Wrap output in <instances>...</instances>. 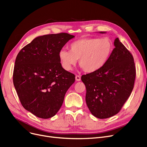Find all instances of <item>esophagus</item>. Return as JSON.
Returning a JSON list of instances; mask_svg holds the SVG:
<instances>
[{
	"label": "esophagus",
	"mask_w": 147,
	"mask_h": 147,
	"mask_svg": "<svg viewBox=\"0 0 147 147\" xmlns=\"http://www.w3.org/2000/svg\"><path fill=\"white\" fill-rule=\"evenodd\" d=\"M76 81H80V80H81V77L80 76H78V75H76Z\"/></svg>",
	"instance_id": "obj_1"
}]
</instances>
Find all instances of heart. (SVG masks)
<instances>
[{
    "label": "heart",
    "mask_w": 147,
    "mask_h": 147,
    "mask_svg": "<svg viewBox=\"0 0 147 147\" xmlns=\"http://www.w3.org/2000/svg\"><path fill=\"white\" fill-rule=\"evenodd\" d=\"M113 50V44L109 38H82L69 45V51L61 49L58 58L66 71H71L79 59L84 71L94 73L105 65Z\"/></svg>",
    "instance_id": "obj_1"
}]
</instances>
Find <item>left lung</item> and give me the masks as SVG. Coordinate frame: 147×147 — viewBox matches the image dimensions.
I'll list each match as a JSON object with an SVG mask.
<instances>
[{"instance_id":"left-lung-1","label":"left lung","mask_w":147,"mask_h":147,"mask_svg":"<svg viewBox=\"0 0 147 147\" xmlns=\"http://www.w3.org/2000/svg\"><path fill=\"white\" fill-rule=\"evenodd\" d=\"M114 44L115 48L105 65L81 78L86 88L88 109L92 115L101 119L112 117L120 111L131 94L135 80L132 55L119 38H115Z\"/></svg>"}]
</instances>
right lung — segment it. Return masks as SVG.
I'll return each mask as SVG.
<instances>
[{
  "instance_id": "add662e5",
  "label": "right lung",
  "mask_w": 147,
  "mask_h": 147,
  "mask_svg": "<svg viewBox=\"0 0 147 147\" xmlns=\"http://www.w3.org/2000/svg\"><path fill=\"white\" fill-rule=\"evenodd\" d=\"M74 37L65 33L38 36L17 56L13 85L23 107L38 117L54 116L75 81L74 74L63 68L58 58L59 51Z\"/></svg>"
}]
</instances>
